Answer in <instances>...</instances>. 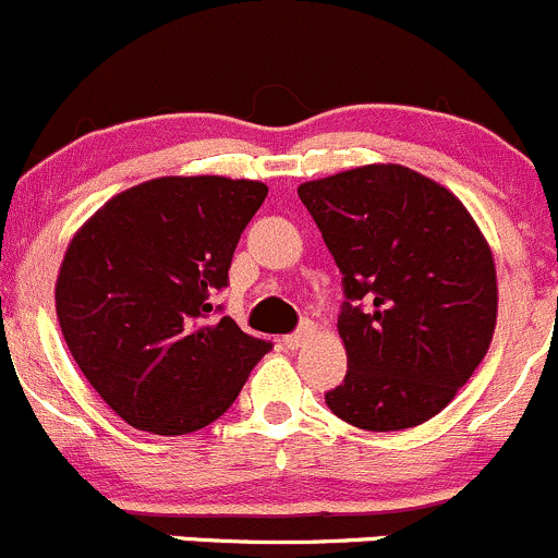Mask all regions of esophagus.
<instances>
[{"instance_id":"1","label":"esophagus","mask_w":558,"mask_h":558,"mask_svg":"<svg viewBox=\"0 0 558 558\" xmlns=\"http://www.w3.org/2000/svg\"><path fill=\"white\" fill-rule=\"evenodd\" d=\"M312 332H314L312 322H303V325L298 327L295 332H290V336L281 338V343H284L287 349H298V347H303V343H306L308 338H312Z\"/></svg>"}]
</instances>
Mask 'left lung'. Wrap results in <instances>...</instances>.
Listing matches in <instances>:
<instances>
[{"label":"left lung","mask_w":558,"mask_h":558,"mask_svg":"<svg viewBox=\"0 0 558 558\" xmlns=\"http://www.w3.org/2000/svg\"><path fill=\"white\" fill-rule=\"evenodd\" d=\"M341 271L349 371L325 403L373 433L416 427L451 403L489 349L497 274L457 195L373 163L298 187Z\"/></svg>","instance_id":"8db88e82"}]
</instances>
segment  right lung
Masks as SVG:
<instances>
[{"label":"right lung","instance_id":"add662e5","mask_svg":"<svg viewBox=\"0 0 558 558\" xmlns=\"http://www.w3.org/2000/svg\"><path fill=\"white\" fill-rule=\"evenodd\" d=\"M268 187L160 177L107 201L69 244L56 314L74 363L131 427L185 435L220 418L271 341L211 295Z\"/></svg>","mask_w":558,"mask_h":558}]
</instances>
